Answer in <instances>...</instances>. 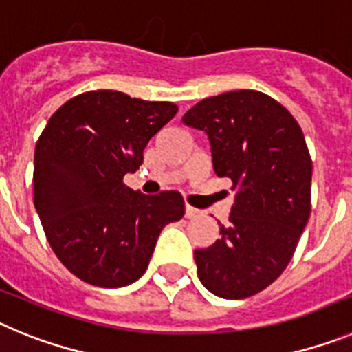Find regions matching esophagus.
I'll use <instances>...</instances> for the list:
<instances>
[{
  "label": "esophagus",
  "mask_w": 352,
  "mask_h": 352,
  "mask_svg": "<svg viewBox=\"0 0 352 352\" xmlns=\"http://www.w3.org/2000/svg\"><path fill=\"white\" fill-rule=\"evenodd\" d=\"M185 217H186V219H195V217H199V210H197V208L190 206V204H186V206H185Z\"/></svg>",
  "instance_id": "esophagus-1"
}]
</instances>
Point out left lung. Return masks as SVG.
Segmentation results:
<instances>
[{
	"mask_svg": "<svg viewBox=\"0 0 352 352\" xmlns=\"http://www.w3.org/2000/svg\"><path fill=\"white\" fill-rule=\"evenodd\" d=\"M182 121L206 133L214 173L236 192L220 238L194 252L199 280L226 300L254 296L287 268L309 222L312 160L303 132L256 89L204 98Z\"/></svg>",
	"mask_w": 352,
	"mask_h": 352,
	"instance_id": "1",
	"label": "left lung"
}]
</instances>
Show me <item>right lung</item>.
<instances>
[{
  "instance_id": "add662e5",
  "label": "right lung",
  "mask_w": 352,
  "mask_h": 352,
  "mask_svg": "<svg viewBox=\"0 0 352 352\" xmlns=\"http://www.w3.org/2000/svg\"><path fill=\"white\" fill-rule=\"evenodd\" d=\"M176 113L173 102L98 89L65 102L43 129L33 201L52 250L80 280L113 289L141 278L162 229L185 214L178 192L144 195L123 183Z\"/></svg>"
}]
</instances>
